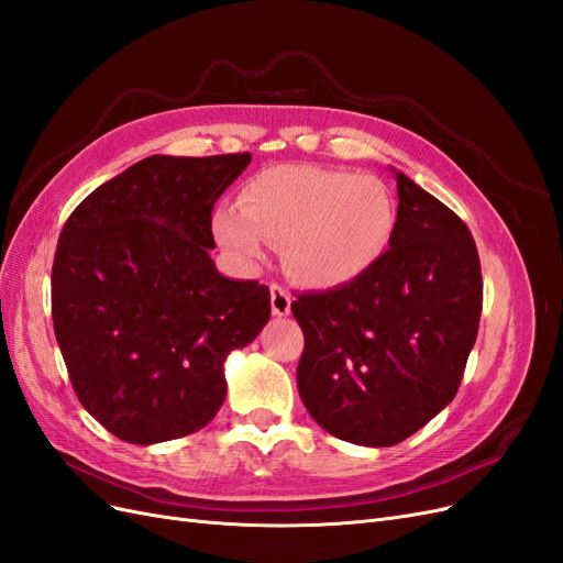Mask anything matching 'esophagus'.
<instances>
[{
	"mask_svg": "<svg viewBox=\"0 0 563 563\" xmlns=\"http://www.w3.org/2000/svg\"><path fill=\"white\" fill-rule=\"evenodd\" d=\"M269 308L275 317H286L288 312H291V296H288L277 284H272V288H269Z\"/></svg>",
	"mask_w": 563,
	"mask_h": 563,
	"instance_id": "obj_1",
	"label": "esophagus"
}]
</instances>
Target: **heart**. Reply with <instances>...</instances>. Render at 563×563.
Returning a JSON list of instances; mask_svg holds the SVG:
<instances>
[{"instance_id":"obj_1","label":"heart","mask_w":563,"mask_h":563,"mask_svg":"<svg viewBox=\"0 0 563 563\" xmlns=\"http://www.w3.org/2000/svg\"><path fill=\"white\" fill-rule=\"evenodd\" d=\"M397 228V201L376 176L308 164L267 168L246 183L240 209H218V244L244 263L284 246V265L308 288H340L378 265Z\"/></svg>"}]
</instances>
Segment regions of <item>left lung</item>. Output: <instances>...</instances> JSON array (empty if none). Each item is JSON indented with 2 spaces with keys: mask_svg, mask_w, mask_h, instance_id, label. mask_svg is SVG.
Listing matches in <instances>:
<instances>
[{
  "mask_svg": "<svg viewBox=\"0 0 563 563\" xmlns=\"http://www.w3.org/2000/svg\"><path fill=\"white\" fill-rule=\"evenodd\" d=\"M397 228L362 279L302 294L298 391L329 434L395 446L446 408L482 317V265L467 225L401 172Z\"/></svg>",
  "mask_w": 563,
  "mask_h": 563,
  "instance_id": "left-lung-1",
  "label": "left lung"
}]
</instances>
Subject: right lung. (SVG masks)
Masks as SVG:
<instances>
[{"mask_svg": "<svg viewBox=\"0 0 563 563\" xmlns=\"http://www.w3.org/2000/svg\"><path fill=\"white\" fill-rule=\"evenodd\" d=\"M251 155H152L84 199L51 269L54 331L81 406L129 444L201 430L225 360L269 321V288L218 272L211 211Z\"/></svg>", "mask_w": 563, "mask_h": 563, "instance_id": "obj_1", "label": "right lung"}]
</instances>
